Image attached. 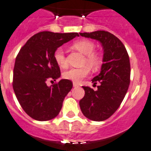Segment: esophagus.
Here are the masks:
<instances>
[{
    "mask_svg": "<svg viewBox=\"0 0 151 151\" xmlns=\"http://www.w3.org/2000/svg\"><path fill=\"white\" fill-rule=\"evenodd\" d=\"M73 86L75 87V88H76V87H78V86H79V85H78V84H77L76 82H73Z\"/></svg>",
    "mask_w": 151,
    "mask_h": 151,
    "instance_id": "obj_1",
    "label": "esophagus"
}]
</instances>
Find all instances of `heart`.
Masks as SVG:
<instances>
[{
	"instance_id": "1",
	"label": "heart",
	"mask_w": 151,
	"mask_h": 151,
	"mask_svg": "<svg viewBox=\"0 0 151 151\" xmlns=\"http://www.w3.org/2000/svg\"><path fill=\"white\" fill-rule=\"evenodd\" d=\"M73 47L85 55L83 63L88 64L93 70L99 69L101 65V58L98 53L95 52V44L88 40H81L73 43ZM53 58L59 67L64 68L67 66L64 50L62 47H58L53 52ZM90 73V70L84 66L81 68H70L63 73V78L73 82H79L86 78Z\"/></svg>"
}]
</instances>
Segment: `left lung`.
<instances>
[{"label": "left lung", "mask_w": 151, "mask_h": 151, "mask_svg": "<svg viewBox=\"0 0 151 151\" xmlns=\"http://www.w3.org/2000/svg\"><path fill=\"white\" fill-rule=\"evenodd\" d=\"M81 36L96 40L104 50L101 72L92 79L100 83L98 90L83 86L85 94L80 100L82 113L93 121H104L118 109L127 94L130 82V63L123 43L106 31L80 33Z\"/></svg>", "instance_id": "1"}]
</instances>
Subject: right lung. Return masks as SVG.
I'll use <instances>...</instances> for the list:
<instances>
[{
	"label": "right lung",
	"mask_w": 151,
	"mask_h": 151,
	"mask_svg": "<svg viewBox=\"0 0 151 151\" xmlns=\"http://www.w3.org/2000/svg\"><path fill=\"white\" fill-rule=\"evenodd\" d=\"M76 36L78 32H41L32 36L16 56L12 86L23 110L34 119L47 121L58 116L72 89L70 80H60L50 87L46 83L60 77L53 58L56 49Z\"/></svg>",
	"instance_id": "1"
}]
</instances>
